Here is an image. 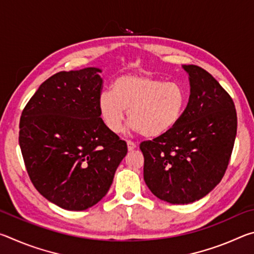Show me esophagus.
<instances>
[{"instance_id": "esophagus-1", "label": "esophagus", "mask_w": 254, "mask_h": 254, "mask_svg": "<svg viewBox=\"0 0 254 254\" xmlns=\"http://www.w3.org/2000/svg\"><path fill=\"white\" fill-rule=\"evenodd\" d=\"M127 149H128V151H132L133 149H135L136 148V144L133 142V141H127Z\"/></svg>"}]
</instances>
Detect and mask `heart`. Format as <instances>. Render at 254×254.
<instances>
[{"label": "heart", "mask_w": 254, "mask_h": 254, "mask_svg": "<svg viewBox=\"0 0 254 254\" xmlns=\"http://www.w3.org/2000/svg\"><path fill=\"white\" fill-rule=\"evenodd\" d=\"M187 102L188 93L182 84L147 75L127 74L114 80L112 93H101L97 106L111 132L122 130L127 110L133 130L154 139L177 126Z\"/></svg>", "instance_id": "heart-1"}]
</instances>
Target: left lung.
Masks as SVG:
<instances>
[{"instance_id": "left-lung-1", "label": "left lung", "mask_w": 254, "mask_h": 254, "mask_svg": "<svg viewBox=\"0 0 254 254\" xmlns=\"http://www.w3.org/2000/svg\"><path fill=\"white\" fill-rule=\"evenodd\" d=\"M190 95L180 121L167 134L143 141V177L154 196L189 204L213 190L229 166L238 128L234 102L203 68L185 65Z\"/></svg>"}]
</instances>
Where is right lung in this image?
<instances>
[{"instance_id": "1", "label": "right lung", "mask_w": 254, "mask_h": 254, "mask_svg": "<svg viewBox=\"0 0 254 254\" xmlns=\"http://www.w3.org/2000/svg\"><path fill=\"white\" fill-rule=\"evenodd\" d=\"M94 67L59 71L30 98L19 143L30 180L51 203L84 210L109 191L127 145L105 127L97 101L103 88Z\"/></svg>"}]
</instances>
